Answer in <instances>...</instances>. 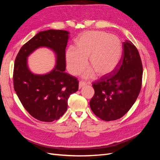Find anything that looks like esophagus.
Listing matches in <instances>:
<instances>
[{"instance_id": "1", "label": "esophagus", "mask_w": 160, "mask_h": 160, "mask_svg": "<svg viewBox=\"0 0 160 160\" xmlns=\"http://www.w3.org/2000/svg\"><path fill=\"white\" fill-rule=\"evenodd\" d=\"M86 85V83L85 81H80L79 83V89L83 88V87H85Z\"/></svg>"}]
</instances>
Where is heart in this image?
Here are the masks:
<instances>
[{
  "label": "heart",
  "mask_w": 160,
  "mask_h": 160,
  "mask_svg": "<svg viewBox=\"0 0 160 160\" xmlns=\"http://www.w3.org/2000/svg\"><path fill=\"white\" fill-rule=\"evenodd\" d=\"M123 56V45L119 38L103 31L83 33L75 42V47L66 51L67 69L73 75L79 74L88 64L85 78L93 77L95 72L99 76L112 72L118 67Z\"/></svg>",
  "instance_id": "1"
}]
</instances>
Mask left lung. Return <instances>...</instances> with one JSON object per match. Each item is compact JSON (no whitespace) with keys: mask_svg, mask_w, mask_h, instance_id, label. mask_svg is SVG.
I'll list each match as a JSON object with an SVG mask.
<instances>
[{"mask_svg":"<svg viewBox=\"0 0 160 160\" xmlns=\"http://www.w3.org/2000/svg\"><path fill=\"white\" fill-rule=\"evenodd\" d=\"M142 75L139 52L133 43L127 40L123 42V56L118 67L92 85L95 94L89 105L93 113L108 122L122 118L138 98Z\"/></svg>","mask_w":160,"mask_h":160,"instance_id":"left-lung-1","label":"left lung"}]
</instances>
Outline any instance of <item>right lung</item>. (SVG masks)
<instances>
[{
  "mask_svg": "<svg viewBox=\"0 0 160 160\" xmlns=\"http://www.w3.org/2000/svg\"><path fill=\"white\" fill-rule=\"evenodd\" d=\"M68 35L69 32L63 30L41 31L21 48L14 61V89L28 113L41 122L59 119L67 109L70 95L79 89L76 77L65 72ZM42 46L56 52V65L49 74L35 75L28 68L27 57Z\"/></svg>",
  "mask_w": 160,
  "mask_h": 160,
  "instance_id": "right-lung-1",
  "label": "right lung"
}]
</instances>
